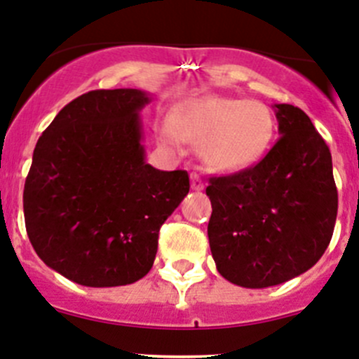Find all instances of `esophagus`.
<instances>
[{
    "label": "esophagus",
    "instance_id": "esophagus-1",
    "mask_svg": "<svg viewBox=\"0 0 359 359\" xmlns=\"http://www.w3.org/2000/svg\"><path fill=\"white\" fill-rule=\"evenodd\" d=\"M190 180H192V189L194 190H203V189H205V183H203V180L199 176H197V174H192V176H190Z\"/></svg>",
    "mask_w": 359,
    "mask_h": 359
}]
</instances>
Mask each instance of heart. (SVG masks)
Here are the masks:
<instances>
[{"label": "heart", "mask_w": 359, "mask_h": 359, "mask_svg": "<svg viewBox=\"0 0 359 359\" xmlns=\"http://www.w3.org/2000/svg\"><path fill=\"white\" fill-rule=\"evenodd\" d=\"M172 126L180 137L201 142L205 162L219 172H240L258 163L274 139L267 104L226 96H201L177 107ZM163 139L176 144L170 131Z\"/></svg>", "instance_id": "heart-1"}]
</instances>
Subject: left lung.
<instances>
[{"instance_id": "left-lung-1", "label": "left lung", "mask_w": 359, "mask_h": 359, "mask_svg": "<svg viewBox=\"0 0 359 359\" xmlns=\"http://www.w3.org/2000/svg\"><path fill=\"white\" fill-rule=\"evenodd\" d=\"M278 142L256 165L210 177L208 240L217 271L245 288L306 272L333 236L338 192L330 147L301 108L276 104Z\"/></svg>"}]
</instances>
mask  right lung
Listing matches in <instances>:
<instances>
[{
    "label": "right lung",
    "mask_w": 359,
    "mask_h": 359,
    "mask_svg": "<svg viewBox=\"0 0 359 359\" xmlns=\"http://www.w3.org/2000/svg\"><path fill=\"white\" fill-rule=\"evenodd\" d=\"M139 88L90 90L37 140L22 208L39 258L83 287H121L153 267L158 231L189 194L187 170L146 163Z\"/></svg>",
    "instance_id": "add662e5"
}]
</instances>
